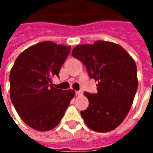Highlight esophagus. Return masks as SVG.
<instances>
[{"label": "esophagus", "instance_id": "esophagus-1", "mask_svg": "<svg viewBox=\"0 0 153 153\" xmlns=\"http://www.w3.org/2000/svg\"><path fill=\"white\" fill-rule=\"evenodd\" d=\"M75 94H76V95H82V94H83V92H82V91H76V92H75Z\"/></svg>", "mask_w": 153, "mask_h": 153}]
</instances>
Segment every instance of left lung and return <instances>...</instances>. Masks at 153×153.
<instances>
[{
    "label": "left lung",
    "instance_id": "left-lung-1",
    "mask_svg": "<svg viewBox=\"0 0 153 153\" xmlns=\"http://www.w3.org/2000/svg\"><path fill=\"white\" fill-rule=\"evenodd\" d=\"M72 56L97 81V93H84L89 102V106L80 111L85 124L100 133L115 129L129 111L138 88L134 60L120 45L106 41L78 45Z\"/></svg>",
    "mask_w": 153,
    "mask_h": 153
}]
</instances>
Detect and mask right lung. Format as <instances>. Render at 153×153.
I'll return each mask as SVG.
<instances>
[{"label":"right lung","mask_w":153,"mask_h":153,"mask_svg":"<svg viewBox=\"0 0 153 153\" xmlns=\"http://www.w3.org/2000/svg\"><path fill=\"white\" fill-rule=\"evenodd\" d=\"M70 48L50 41L35 44L17 57L10 70L11 102L22 120L36 130L55 128L75 94L72 89H57L52 83Z\"/></svg>","instance_id":"obj_1"}]
</instances>
